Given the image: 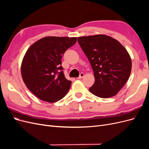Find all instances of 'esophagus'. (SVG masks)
Returning a JSON list of instances; mask_svg holds the SVG:
<instances>
[{"label":"esophagus","instance_id":"1","mask_svg":"<svg viewBox=\"0 0 149 149\" xmlns=\"http://www.w3.org/2000/svg\"><path fill=\"white\" fill-rule=\"evenodd\" d=\"M84 74L83 73H80L79 76L78 78H77V79H82V78L84 77Z\"/></svg>","mask_w":149,"mask_h":149}]
</instances>
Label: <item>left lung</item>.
<instances>
[{
  "label": "left lung",
  "mask_w": 149,
  "mask_h": 149,
  "mask_svg": "<svg viewBox=\"0 0 149 149\" xmlns=\"http://www.w3.org/2000/svg\"><path fill=\"white\" fill-rule=\"evenodd\" d=\"M91 65L95 78L89 88L94 95L109 98L116 95L128 80L132 69L129 53L118 40L105 35L78 38Z\"/></svg>",
  "instance_id": "1"
}]
</instances>
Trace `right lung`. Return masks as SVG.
<instances>
[{"instance_id":"right-lung-1","label":"right lung","mask_w":149,"mask_h":149,"mask_svg":"<svg viewBox=\"0 0 149 149\" xmlns=\"http://www.w3.org/2000/svg\"><path fill=\"white\" fill-rule=\"evenodd\" d=\"M76 37H46L29 47L21 65V74L26 86L40 100L55 102L63 98L71 81L65 76L61 58Z\"/></svg>"}]
</instances>
